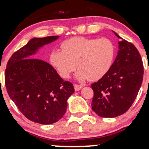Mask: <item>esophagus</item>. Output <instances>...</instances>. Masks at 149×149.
Segmentation results:
<instances>
[{"label":"esophagus","mask_w":149,"mask_h":149,"mask_svg":"<svg viewBox=\"0 0 149 149\" xmlns=\"http://www.w3.org/2000/svg\"><path fill=\"white\" fill-rule=\"evenodd\" d=\"M83 88V86L81 85H78V84H74V89L76 91H79Z\"/></svg>","instance_id":"34e87169"}]
</instances>
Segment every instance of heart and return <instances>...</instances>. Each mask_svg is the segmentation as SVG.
Listing matches in <instances>:
<instances>
[{"label": "heart", "mask_w": 149, "mask_h": 149, "mask_svg": "<svg viewBox=\"0 0 149 149\" xmlns=\"http://www.w3.org/2000/svg\"><path fill=\"white\" fill-rule=\"evenodd\" d=\"M61 48L51 52V64L64 78H69L77 65L76 78L79 80L95 81L104 77L111 67L116 53L113 42L106 38H72L64 40Z\"/></svg>", "instance_id": "obj_1"}]
</instances>
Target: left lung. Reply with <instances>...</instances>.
<instances>
[{
  "label": "left lung",
  "instance_id": "8db88e82",
  "mask_svg": "<svg viewBox=\"0 0 149 149\" xmlns=\"http://www.w3.org/2000/svg\"><path fill=\"white\" fill-rule=\"evenodd\" d=\"M114 33L120 39L117 57L107 74L91 85L92 109L103 118H115L127 111L143 80V66L139 51L132 43Z\"/></svg>",
  "mask_w": 149,
  "mask_h": 149
}]
</instances>
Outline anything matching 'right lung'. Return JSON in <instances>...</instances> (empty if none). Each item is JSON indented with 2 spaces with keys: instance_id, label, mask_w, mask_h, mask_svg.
<instances>
[{
  "instance_id": "1",
  "label": "right lung",
  "mask_w": 149,
  "mask_h": 149,
  "mask_svg": "<svg viewBox=\"0 0 149 149\" xmlns=\"http://www.w3.org/2000/svg\"><path fill=\"white\" fill-rule=\"evenodd\" d=\"M58 38H32L11 56L5 73L10 99L26 118L42 125L54 123L63 117L67 100L74 92L72 83L64 81L50 64L33 58L40 47Z\"/></svg>"
}]
</instances>
